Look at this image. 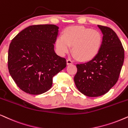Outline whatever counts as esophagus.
Instances as JSON below:
<instances>
[{
	"label": "esophagus",
	"mask_w": 128,
	"mask_h": 128,
	"mask_svg": "<svg viewBox=\"0 0 128 128\" xmlns=\"http://www.w3.org/2000/svg\"><path fill=\"white\" fill-rule=\"evenodd\" d=\"M66 64H67L68 65H69V64H73V62L70 60V59H68V60H66Z\"/></svg>",
	"instance_id": "34e87169"
}]
</instances>
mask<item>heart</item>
<instances>
[{
  "mask_svg": "<svg viewBox=\"0 0 128 128\" xmlns=\"http://www.w3.org/2000/svg\"><path fill=\"white\" fill-rule=\"evenodd\" d=\"M102 36L98 30L84 26H71L58 36L56 45L61 55L69 52L71 46L76 57L82 61L90 60L98 54Z\"/></svg>",
  "mask_w": 128,
  "mask_h": 128,
  "instance_id": "b5f03b06",
  "label": "heart"
}]
</instances>
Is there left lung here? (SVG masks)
Here are the masks:
<instances>
[{
  "label": "left lung",
  "instance_id": "1",
  "mask_svg": "<svg viewBox=\"0 0 128 128\" xmlns=\"http://www.w3.org/2000/svg\"><path fill=\"white\" fill-rule=\"evenodd\" d=\"M103 34L98 54L89 62L77 64L74 77L78 89L89 97L106 94L118 80L124 61V49L112 29L98 25Z\"/></svg>",
  "mask_w": 128,
  "mask_h": 128
}]
</instances>
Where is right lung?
Returning <instances> with one entry per match:
<instances>
[{
    "label": "right lung",
    "mask_w": 128,
    "mask_h": 128,
    "mask_svg": "<svg viewBox=\"0 0 128 128\" xmlns=\"http://www.w3.org/2000/svg\"><path fill=\"white\" fill-rule=\"evenodd\" d=\"M59 27L54 24L30 26L12 40L8 69L21 90L40 94L52 86V78L66 66V59L54 52Z\"/></svg>",
    "instance_id": "add662e5"
}]
</instances>
